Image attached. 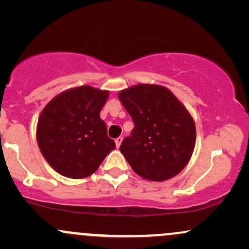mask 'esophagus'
Returning <instances> with one entry per match:
<instances>
[{
	"instance_id": "1",
	"label": "esophagus",
	"mask_w": 249,
	"mask_h": 249,
	"mask_svg": "<svg viewBox=\"0 0 249 249\" xmlns=\"http://www.w3.org/2000/svg\"><path fill=\"white\" fill-rule=\"evenodd\" d=\"M115 142H116V146L119 147V146H121L122 142H123V138H122V137H118V138H117Z\"/></svg>"
}]
</instances>
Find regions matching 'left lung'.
<instances>
[{"mask_svg": "<svg viewBox=\"0 0 249 249\" xmlns=\"http://www.w3.org/2000/svg\"><path fill=\"white\" fill-rule=\"evenodd\" d=\"M134 123L121 152L138 176L165 181L181 172L196 146V123L172 91L158 84H137L118 93Z\"/></svg>", "mask_w": 249, "mask_h": 249, "instance_id": "8db88e82", "label": "left lung"}]
</instances>
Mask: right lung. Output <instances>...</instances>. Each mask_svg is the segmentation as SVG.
Segmentation results:
<instances>
[{
  "instance_id": "add662e5",
  "label": "right lung",
  "mask_w": 249,
  "mask_h": 249,
  "mask_svg": "<svg viewBox=\"0 0 249 249\" xmlns=\"http://www.w3.org/2000/svg\"><path fill=\"white\" fill-rule=\"evenodd\" d=\"M108 95L107 90L82 85L58 93L43 108L37 144L56 172L71 179L87 178L115 150L99 116Z\"/></svg>"
}]
</instances>
